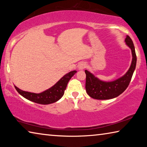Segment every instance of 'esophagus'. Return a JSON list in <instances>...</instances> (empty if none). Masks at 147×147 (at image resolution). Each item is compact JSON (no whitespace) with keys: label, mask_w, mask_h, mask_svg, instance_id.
Returning <instances> with one entry per match:
<instances>
[{"label":"esophagus","mask_w":147,"mask_h":147,"mask_svg":"<svg viewBox=\"0 0 147 147\" xmlns=\"http://www.w3.org/2000/svg\"><path fill=\"white\" fill-rule=\"evenodd\" d=\"M86 67V64L85 63H81L78 66V69H80V70H82V69H84Z\"/></svg>","instance_id":"obj_1"}]
</instances>
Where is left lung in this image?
Instances as JSON below:
<instances>
[{
  "label": "left lung",
  "mask_w": 147,
  "mask_h": 147,
  "mask_svg": "<svg viewBox=\"0 0 147 147\" xmlns=\"http://www.w3.org/2000/svg\"><path fill=\"white\" fill-rule=\"evenodd\" d=\"M126 45L131 50L132 61L130 69L124 75L115 81L106 82L96 78L93 74L85 70L86 74V89L87 93L91 98L97 100H107L117 97L126 90L130 84L134 71L136 69L137 57L133 41L130 36L125 39Z\"/></svg>",
  "instance_id": "left-lung-1"
}]
</instances>
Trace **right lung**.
<instances>
[{
	"label": "right lung",
	"instance_id": "1",
	"mask_svg": "<svg viewBox=\"0 0 147 147\" xmlns=\"http://www.w3.org/2000/svg\"><path fill=\"white\" fill-rule=\"evenodd\" d=\"M76 72V71L69 72V73L62 77L55 85L41 93H34L24 91L21 90L16 86H15V88L23 97L34 102L40 104H52L58 101L63 96L69 81Z\"/></svg>",
	"mask_w": 147,
	"mask_h": 147
}]
</instances>
